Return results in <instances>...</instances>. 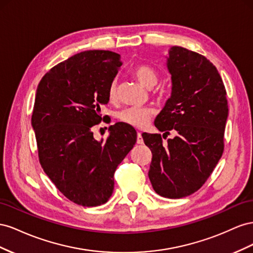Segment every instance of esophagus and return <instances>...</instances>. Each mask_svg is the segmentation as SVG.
<instances>
[{
  "label": "esophagus",
  "instance_id": "esophagus-1",
  "mask_svg": "<svg viewBox=\"0 0 253 253\" xmlns=\"http://www.w3.org/2000/svg\"><path fill=\"white\" fill-rule=\"evenodd\" d=\"M136 143H138V144H143L144 143L141 132H138V136H136Z\"/></svg>",
  "mask_w": 253,
  "mask_h": 253
}]
</instances>
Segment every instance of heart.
Wrapping results in <instances>:
<instances>
[{
    "label": "heart",
    "instance_id": "obj_1",
    "mask_svg": "<svg viewBox=\"0 0 253 253\" xmlns=\"http://www.w3.org/2000/svg\"><path fill=\"white\" fill-rule=\"evenodd\" d=\"M132 75L142 85L147 89L153 88L158 82V74L156 70L148 66V64H140L132 70ZM108 96L110 102H114L117 99V83L112 82L109 90H108ZM154 114V109L150 107H130L123 109L119 112L118 118L121 122L125 124L132 126L134 128H143L147 125L151 115Z\"/></svg>",
    "mask_w": 253,
    "mask_h": 253
}]
</instances>
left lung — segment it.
I'll return each mask as SVG.
<instances>
[{
	"mask_svg": "<svg viewBox=\"0 0 253 253\" xmlns=\"http://www.w3.org/2000/svg\"><path fill=\"white\" fill-rule=\"evenodd\" d=\"M171 94L155 126L174 139L143 133L153 158L148 177L157 194L182 198L199 190L210 177L223 151L228 118L227 93L217 69L205 56L171 46L167 57Z\"/></svg>",
	"mask_w": 253,
	"mask_h": 253,
	"instance_id": "obj_1",
	"label": "left lung"
}]
</instances>
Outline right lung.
I'll list each match as a JSON object with an SVG mask.
<instances>
[{
    "instance_id": "add662e5",
    "label": "right lung",
    "mask_w": 253,
    "mask_h": 253,
    "mask_svg": "<svg viewBox=\"0 0 253 253\" xmlns=\"http://www.w3.org/2000/svg\"><path fill=\"white\" fill-rule=\"evenodd\" d=\"M122 66L110 50H84L50 69L36 92L32 126L39 161L64 196L84 207L107 203L114 171L136 142L134 128L110 126L106 142L92 127L102 121L100 106Z\"/></svg>"
}]
</instances>
